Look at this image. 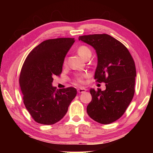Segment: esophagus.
<instances>
[{"label":"esophagus","instance_id":"obj_1","mask_svg":"<svg viewBox=\"0 0 153 153\" xmlns=\"http://www.w3.org/2000/svg\"><path fill=\"white\" fill-rule=\"evenodd\" d=\"M77 91H78L79 93H84L85 91H86V89L85 88H79L77 89Z\"/></svg>","mask_w":153,"mask_h":153}]
</instances>
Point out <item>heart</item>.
<instances>
[{"label": "heart", "mask_w": 153, "mask_h": 153, "mask_svg": "<svg viewBox=\"0 0 153 153\" xmlns=\"http://www.w3.org/2000/svg\"><path fill=\"white\" fill-rule=\"evenodd\" d=\"M77 53H79V55L81 56V58H83V59H85L88 56L91 55V51L88 47L86 46L82 45L78 47L77 49ZM66 64V59L63 60V65ZM89 76V74L87 72H83V73H79L75 75L74 77V82L75 83H83V79L85 77H88Z\"/></svg>", "instance_id": "1"}]
</instances>
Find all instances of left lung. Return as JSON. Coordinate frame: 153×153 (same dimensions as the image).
<instances>
[{
    "instance_id": "8db88e82",
    "label": "left lung",
    "mask_w": 153,
    "mask_h": 153,
    "mask_svg": "<svg viewBox=\"0 0 153 153\" xmlns=\"http://www.w3.org/2000/svg\"><path fill=\"white\" fill-rule=\"evenodd\" d=\"M79 39L95 49V79L106 83L105 91L90 90L92 100L87 113L96 122L110 124L124 114L133 99L137 76L134 61L127 47L107 34L83 35Z\"/></svg>"
}]
</instances>
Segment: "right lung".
Instances as JSON below:
<instances>
[{
	"label": "right lung",
	"instance_id": "right-lung-1",
	"mask_svg": "<svg viewBox=\"0 0 153 153\" xmlns=\"http://www.w3.org/2000/svg\"><path fill=\"white\" fill-rule=\"evenodd\" d=\"M74 38L50 39L42 42L27 56L21 70L19 84L24 104L35 122L55 124L65 116L76 90L73 87L56 90L52 86L60 76L67 53Z\"/></svg>",
	"mask_w": 153,
	"mask_h": 153
}]
</instances>
